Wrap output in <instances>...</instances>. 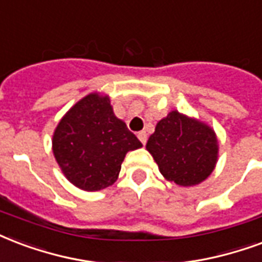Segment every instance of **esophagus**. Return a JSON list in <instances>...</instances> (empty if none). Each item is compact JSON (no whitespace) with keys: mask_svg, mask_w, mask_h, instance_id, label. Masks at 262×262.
<instances>
[{"mask_svg":"<svg viewBox=\"0 0 262 262\" xmlns=\"http://www.w3.org/2000/svg\"><path fill=\"white\" fill-rule=\"evenodd\" d=\"M137 137H139V140H140L143 144H146V143H147V133H146V132H144V130L139 132V133H137Z\"/></svg>","mask_w":262,"mask_h":262,"instance_id":"1","label":"esophagus"}]
</instances>
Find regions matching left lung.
<instances>
[{
  "instance_id": "obj_1",
  "label": "left lung",
  "mask_w": 262,
  "mask_h": 262,
  "mask_svg": "<svg viewBox=\"0 0 262 262\" xmlns=\"http://www.w3.org/2000/svg\"><path fill=\"white\" fill-rule=\"evenodd\" d=\"M146 147L164 178L185 187L207 179L218 157L214 130L178 111L157 123Z\"/></svg>"
}]
</instances>
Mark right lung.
<instances>
[{
	"mask_svg": "<svg viewBox=\"0 0 262 262\" xmlns=\"http://www.w3.org/2000/svg\"><path fill=\"white\" fill-rule=\"evenodd\" d=\"M139 147V139L114 115L110 98L96 93L72 106L52 137V151L63 175L87 191L111 186L126 152Z\"/></svg>",
	"mask_w": 262,
	"mask_h": 262,
	"instance_id": "obj_1",
	"label": "right lung"
}]
</instances>
